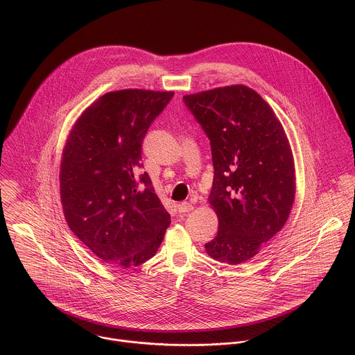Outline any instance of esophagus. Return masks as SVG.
Returning a JSON list of instances; mask_svg holds the SVG:
<instances>
[{"label": "esophagus", "mask_w": 355, "mask_h": 355, "mask_svg": "<svg viewBox=\"0 0 355 355\" xmlns=\"http://www.w3.org/2000/svg\"><path fill=\"white\" fill-rule=\"evenodd\" d=\"M177 207H178L180 213H188V211L193 210V205L189 203V202H181V203L177 205Z\"/></svg>", "instance_id": "obj_1"}]
</instances>
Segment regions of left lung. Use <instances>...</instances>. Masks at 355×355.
Listing matches in <instances>:
<instances>
[{
  "label": "left lung",
  "mask_w": 355,
  "mask_h": 355,
  "mask_svg": "<svg viewBox=\"0 0 355 355\" xmlns=\"http://www.w3.org/2000/svg\"><path fill=\"white\" fill-rule=\"evenodd\" d=\"M184 101L211 148L209 205L218 230L206 252L230 265L247 262L290 216L295 168L288 138L273 108L245 85L187 94Z\"/></svg>",
  "instance_id": "8db88e82"
}]
</instances>
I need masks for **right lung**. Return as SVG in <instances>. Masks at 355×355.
I'll return each instance as SVG.
<instances>
[{"instance_id": "obj_1", "label": "right lung", "mask_w": 355, "mask_h": 355, "mask_svg": "<svg viewBox=\"0 0 355 355\" xmlns=\"http://www.w3.org/2000/svg\"><path fill=\"white\" fill-rule=\"evenodd\" d=\"M174 92H108L83 110L60 166L65 220L104 263L128 269L159 250L170 214L142 167V142Z\"/></svg>"}]
</instances>
